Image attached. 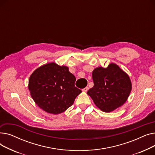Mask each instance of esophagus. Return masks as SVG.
<instances>
[{
	"label": "esophagus",
	"instance_id": "1",
	"mask_svg": "<svg viewBox=\"0 0 155 155\" xmlns=\"http://www.w3.org/2000/svg\"><path fill=\"white\" fill-rule=\"evenodd\" d=\"M88 90V87H86L85 88H83V89H82V91H83V92H86Z\"/></svg>",
	"mask_w": 155,
	"mask_h": 155
}]
</instances>
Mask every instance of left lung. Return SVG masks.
<instances>
[{"label":"left lung","mask_w":155,"mask_h":155,"mask_svg":"<svg viewBox=\"0 0 155 155\" xmlns=\"http://www.w3.org/2000/svg\"><path fill=\"white\" fill-rule=\"evenodd\" d=\"M94 87L87 94L95 105L105 112L121 107L127 100L132 84L127 73L117 64L111 63L107 68H95L92 71Z\"/></svg>","instance_id":"1"}]
</instances>
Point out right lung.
Masks as SVG:
<instances>
[{
    "label": "right lung",
    "mask_w": 155,
    "mask_h": 155,
    "mask_svg": "<svg viewBox=\"0 0 155 155\" xmlns=\"http://www.w3.org/2000/svg\"><path fill=\"white\" fill-rule=\"evenodd\" d=\"M75 80L68 67L51 62L33 71L29 79L28 88L39 107L56 115L71 106L82 92L75 86Z\"/></svg>",
    "instance_id": "1"
}]
</instances>
